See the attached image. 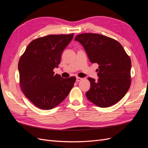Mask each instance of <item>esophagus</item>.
<instances>
[{"mask_svg": "<svg viewBox=\"0 0 148 148\" xmlns=\"http://www.w3.org/2000/svg\"><path fill=\"white\" fill-rule=\"evenodd\" d=\"M83 79L82 78H80V77H77V82H78L79 81H82V80Z\"/></svg>", "mask_w": 148, "mask_h": 148, "instance_id": "1", "label": "esophagus"}]
</instances>
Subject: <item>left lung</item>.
Segmentation results:
<instances>
[{
	"instance_id": "1",
	"label": "left lung",
	"mask_w": 148,
	"mask_h": 148,
	"mask_svg": "<svg viewBox=\"0 0 148 148\" xmlns=\"http://www.w3.org/2000/svg\"><path fill=\"white\" fill-rule=\"evenodd\" d=\"M84 47L91 63L99 65L97 81L88 78V99L98 107H108L122 99L131 84L130 58L116 40L96 33H83L75 38Z\"/></svg>"
}]
</instances>
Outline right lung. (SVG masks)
Instances as JSON below:
<instances>
[{
  "label": "right lung",
  "instance_id": "1",
  "mask_svg": "<svg viewBox=\"0 0 148 148\" xmlns=\"http://www.w3.org/2000/svg\"><path fill=\"white\" fill-rule=\"evenodd\" d=\"M74 34H51L31 41L18 62L20 84L25 96L38 108H54L69 95L76 77L54 74L61 56Z\"/></svg>",
  "mask_w": 148,
  "mask_h": 148
}]
</instances>
